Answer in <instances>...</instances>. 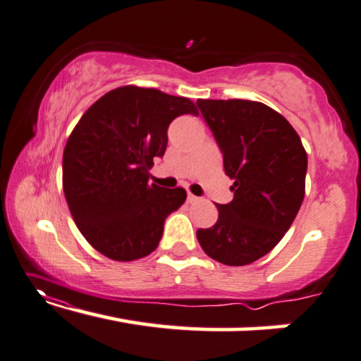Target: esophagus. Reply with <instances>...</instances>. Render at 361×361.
<instances>
[{
    "instance_id": "esophagus-1",
    "label": "esophagus",
    "mask_w": 361,
    "mask_h": 361,
    "mask_svg": "<svg viewBox=\"0 0 361 361\" xmlns=\"http://www.w3.org/2000/svg\"><path fill=\"white\" fill-rule=\"evenodd\" d=\"M197 196H195V195H191V192H190V195H188V202H190V204H192V202H196L197 201Z\"/></svg>"
}]
</instances>
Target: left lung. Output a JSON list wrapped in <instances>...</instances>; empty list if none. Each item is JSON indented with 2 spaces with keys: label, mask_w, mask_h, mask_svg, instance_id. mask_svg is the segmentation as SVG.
Here are the masks:
<instances>
[{
  "label": "left lung",
  "mask_w": 361,
  "mask_h": 361,
  "mask_svg": "<svg viewBox=\"0 0 361 361\" xmlns=\"http://www.w3.org/2000/svg\"><path fill=\"white\" fill-rule=\"evenodd\" d=\"M197 106L224 154L233 201L217 204L219 219L199 228L207 256L246 266L267 255L293 224L305 197L308 157L285 118L261 102L202 100Z\"/></svg>",
  "instance_id": "1"
}]
</instances>
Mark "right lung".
Instances as JSON below:
<instances>
[{"label": "right lung", "mask_w": 361, "mask_h": 361, "mask_svg": "<svg viewBox=\"0 0 361 361\" xmlns=\"http://www.w3.org/2000/svg\"><path fill=\"white\" fill-rule=\"evenodd\" d=\"M195 113L186 97L123 85L80 116L63 152V190L79 232L113 261L152 252L166 215L181 207L183 188L149 183L155 157L169 142L176 116Z\"/></svg>", "instance_id": "add662e5"}]
</instances>
